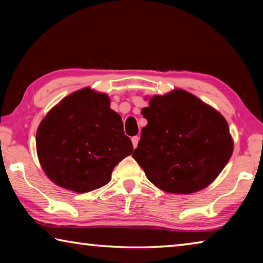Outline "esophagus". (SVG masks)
<instances>
[{
    "instance_id": "obj_1",
    "label": "esophagus",
    "mask_w": 263,
    "mask_h": 263,
    "mask_svg": "<svg viewBox=\"0 0 263 263\" xmlns=\"http://www.w3.org/2000/svg\"><path fill=\"white\" fill-rule=\"evenodd\" d=\"M139 139H140V138L139 137H138V136H136V137H132V145H133V147H137V146H138V142H139Z\"/></svg>"
}]
</instances>
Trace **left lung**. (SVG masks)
Listing matches in <instances>:
<instances>
[{"instance_id": "1", "label": "left lung", "mask_w": 263, "mask_h": 263, "mask_svg": "<svg viewBox=\"0 0 263 263\" xmlns=\"http://www.w3.org/2000/svg\"><path fill=\"white\" fill-rule=\"evenodd\" d=\"M141 115L147 125L132 157L159 189L193 194L206 188L232 155L226 119L188 91L155 95Z\"/></svg>"}]
</instances>
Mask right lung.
I'll list each match as a JSON object with an SVG mask.
<instances>
[{"label":"right lung","instance_id":"add662e5","mask_svg":"<svg viewBox=\"0 0 263 263\" xmlns=\"http://www.w3.org/2000/svg\"><path fill=\"white\" fill-rule=\"evenodd\" d=\"M35 145L48 179L75 193L109 183L116 164L133 151L108 95L90 88L73 92L48 111Z\"/></svg>","mask_w":263,"mask_h":263}]
</instances>
